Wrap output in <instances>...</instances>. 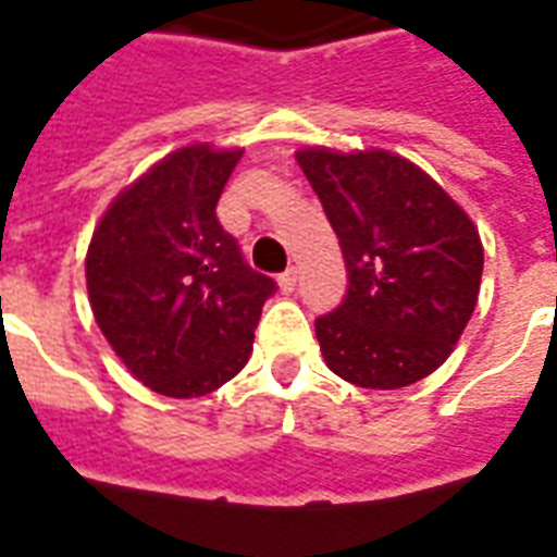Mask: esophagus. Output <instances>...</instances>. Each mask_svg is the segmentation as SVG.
Instances as JSON below:
<instances>
[{
	"instance_id": "esophagus-1",
	"label": "esophagus",
	"mask_w": 557,
	"mask_h": 557,
	"mask_svg": "<svg viewBox=\"0 0 557 557\" xmlns=\"http://www.w3.org/2000/svg\"><path fill=\"white\" fill-rule=\"evenodd\" d=\"M278 290L282 294H294L296 290V270L290 267V270H284L282 275H278Z\"/></svg>"
}]
</instances>
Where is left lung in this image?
<instances>
[{"mask_svg": "<svg viewBox=\"0 0 557 557\" xmlns=\"http://www.w3.org/2000/svg\"><path fill=\"white\" fill-rule=\"evenodd\" d=\"M341 240L349 290L317 317L329 370L396 391L441 367L470 323L484 252L472 220L399 154L296 152Z\"/></svg>", "mask_w": 557, "mask_h": 557, "instance_id": "8db88e82", "label": "left lung"}]
</instances>
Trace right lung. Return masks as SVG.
<instances>
[{
    "label": "right lung",
    "instance_id": "obj_1",
    "mask_svg": "<svg viewBox=\"0 0 557 557\" xmlns=\"http://www.w3.org/2000/svg\"><path fill=\"white\" fill-rule=\"evenodd\" d=\"M240 154L208 144L166 154L116 196L87 249V296L104 341L161 396H205L240 373L275 294L216 220Z\"/></svg>",
    "mask_w": 557,
    "mask_h": 557
}]
</instances>
